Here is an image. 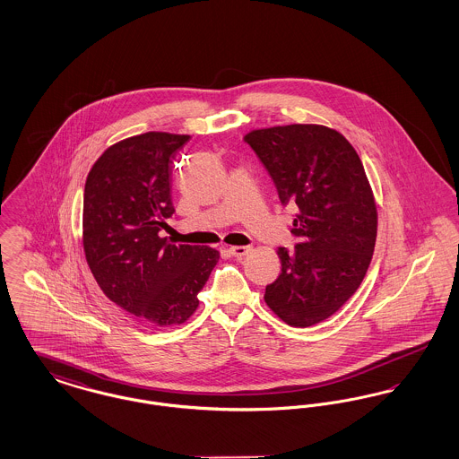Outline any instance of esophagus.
<instances>
[{
	"mask_svg": "<svg viewBox=\"0 0 459 459\" xmlns=\"http://www.w3.org/2000/svg\"><path fill=\"white\" fill-rule=\"evenodd\" d=\"M249 251H251L249 246H232V247H229V253H230L232 256H236V258L246 256Z\"/></svg>",
	"mask_w": 459,
	"mask_h": 459,
	"instance_id": "34e87169",
	"label": "esophagus"
}]
</instances>
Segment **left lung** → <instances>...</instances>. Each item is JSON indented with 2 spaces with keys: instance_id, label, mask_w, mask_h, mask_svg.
<instances>
[{
  "instance_id": "left-lung-1",
  "label": "left lung",
  "mask_w": 459,
  "mask_h": 459,
  "mask_svg": "<svg viewBox=\"0 0 459 459\" xmlns=\"http://www.w3.org/2000/svg\"><path fill=\"white\" fill-rule=\"evenodd\" d=\"M272 177L282 204H296L292 251L264 303L290 327H311L344 305L367 275L377 239V206L363 163L333 129L292 124L244 135Z\"/></svg>"
}]
</instances>
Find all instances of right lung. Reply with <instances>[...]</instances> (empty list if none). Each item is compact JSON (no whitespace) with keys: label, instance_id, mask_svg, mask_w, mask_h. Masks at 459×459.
<instances>
[{"label":"right lung","instance_id":"add662e5","mask_svg":"<svg viewBox=\"0 0 459 459\" xmlns=\"http://www.w3.org/2000/svg\"><path fill=\"white\" fill-rule=\"evenodd\" d=\"M189 135L146 132L109 146L84 187L89 268L115 305L153 327L184 324L219 262L208 246H175L160 230L174 215L172 160Z\"/></svg>","mask_w":459,"mask_h":459}]
</instances>
